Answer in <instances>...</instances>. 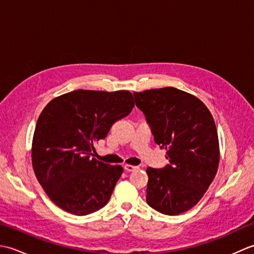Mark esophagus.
<instances>
[{
  "label": "esophagus",
  "mask_w": 254,
  "mask_h": 254,
  "mask_svg": "<svg viewBox=\"0 0 254 254\" xmlns=\"http://www.w3.org/2000/svg\"><path fill=\"white\" fill-rule=\"evenodd\" d=\"M137 167L136 166H132V165H126L124 166V170L127 171V172H131V171H134L136 170Z\"/></svg>",
  "instance_id": "1"
}]
</instances>
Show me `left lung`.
Masks as SVG:
<instances>
[{
  "label": "left lung",
  "mask_w": 254,
  "mask_h": 254,
  "mask_svg": "<svg viewBox=\"0 0 254 254\" xmlns=\"http://www.w3.org/2000/svg\"><path fill=\"white\" fill-rule=\"evenodd\" d=\"M149 124L155 143L169 164L148 168L146 202L165 215H179L202 198L216 176L219 143L207 107L175 87L133 93Z\"/></svg>",
  "instance_id": "1"
}]
</instances>
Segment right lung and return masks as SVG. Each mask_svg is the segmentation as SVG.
<instances>
[{"label":"right lung","mask_w":254,"mask_h":254,"mask_svg":"<svg viewBox=\"0 0 254 254\" xmlns=\"http://www.w3.org/2000/svg\"><path fill=\"white\" fill-rule=\"evenodd\" d=\"M134 107L127 90L78 89L52 99L38 119L32 168L51 201L83 216L104 207L123 172L93 158L94 144Z\"/></svg>","instance_id":"add662e5"}]
</instances>
